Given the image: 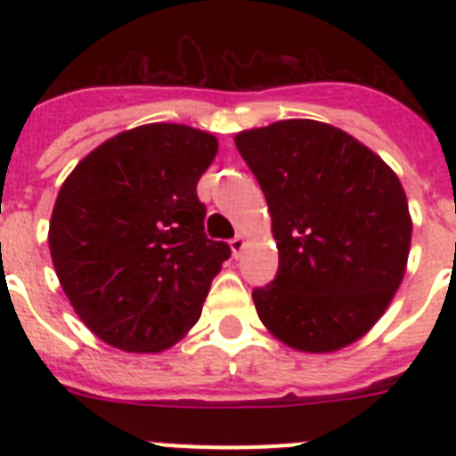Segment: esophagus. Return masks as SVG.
<instances>
[{"mask_svg": "<svg viewBox=\"0 0 456 456\" xmlns=\"http://www.w3.org/2000/svg\"><path fill=\"white\" fill-rule=\"evenodd\" d=\"M244 244H247V241H244V235H235V237H232V240H231L232 256L240 257V253H241V248H244Z\"/></svg>", "mask_w": 456, "mask_h": 456, "instance_id": "esophagus-1", "label": "esophagus"}]
</instances>
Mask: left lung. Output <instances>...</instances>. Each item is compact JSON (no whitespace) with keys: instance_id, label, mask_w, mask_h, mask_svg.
Masks as SVG:
<instances>
[{"instance_id":"1","label":"left lung","mask_w":456,"mask_h":456,"mask_svg":"<svg viewBox=\"0 0 456 456\" xmlns=\"http://www.w3.org/2000/svg\"><path fill=\"white\" fill-rule=\"evenodd\" d=\"M272 212L278 272L253 289L269 331L301 352L347 347L404 278L411 216L400 180L361 141L317 120L240 132Z\"/></svg>"}]
</instances>
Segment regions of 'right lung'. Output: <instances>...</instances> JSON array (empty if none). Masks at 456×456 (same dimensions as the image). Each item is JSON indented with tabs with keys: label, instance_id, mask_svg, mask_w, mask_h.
I'll use <instances>...</instances> for the list:
<instances>
[{
	"label": "right lung",
	"instance_id": "add662e5",
	"mask_svg": "<svg viewBox=\"0 0 456 456\" xmlns=\"http://www.w3.org/2000/svg\"><path fill=\"white\" fill-rule=\"evenodd\" d=\"M216 139L152 123L104 141L56 196L50 253L72 308L123 352H162L200 317L212 278L231 257L205 235L196 184Z\"/></svg>",
	"mask_w": 456,
	"mask_h": 456
}]
</instances>
